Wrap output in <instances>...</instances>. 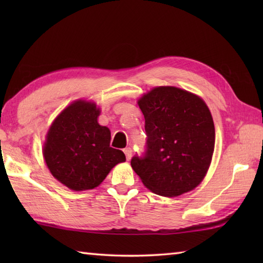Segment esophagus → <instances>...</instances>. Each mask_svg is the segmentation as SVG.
I'll return each mask as SVG.
<instances>
[{"label":"esophagus","instance_id":"1","mask_svg":"<svg viewBox=\"0 0 263 263\" xmlns=\"http://www.w3.org/2000/svg\"><path fill=\"white\" fill-rule=\"evenodd\" d=\"M125 154V157H126V160H130L131 157H132V149L131 148H125L124 150H123Z\"/></svg>","mask_w":263,"mask_h":263}]
</instances>
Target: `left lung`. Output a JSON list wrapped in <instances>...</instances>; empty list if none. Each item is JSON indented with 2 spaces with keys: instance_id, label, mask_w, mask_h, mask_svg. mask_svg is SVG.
Returning a JSON list of instances; mask_svg holds the SVG:
<instances>
[{
  "instance_id": "left-lung-1",
  "label": "left lung",
  "mask_w": 263,
  "mask_h": 263,
  "mask_svg": "<svg viewBox=\"0 0 263 263\" xmlns=\"http://www.w3.org/2000/svg\"><path fill=\"white\" fill-rule=\"evenodd\" d=\"M146 150L131 166L150 191L177 197L203 180L215 148V126L202 99L176 87H157L139 100Z\"/></svg>"
}]
</instances>
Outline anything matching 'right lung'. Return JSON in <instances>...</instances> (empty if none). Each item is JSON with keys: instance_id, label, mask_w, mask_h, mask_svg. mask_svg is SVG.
Instances as JSON below:
<instances>
[{"instance_id": "add662e5", "label": "right lung", "mask_w": 263, "mask_h": 263, "mask_svg": "<svg viewBox=\"0 0 263 263\" xmlns=\"http://www.w3.org/2000/svg\"><path fill=\"white\" fill-rule=\"evenodd\" d=\"M93 103L68 106L49 127L44 158L55 178L74 191L98 186L113 167L125 161L122 150L109 146L108 127L98 124Z\"/></svg>"}]
</instances>
